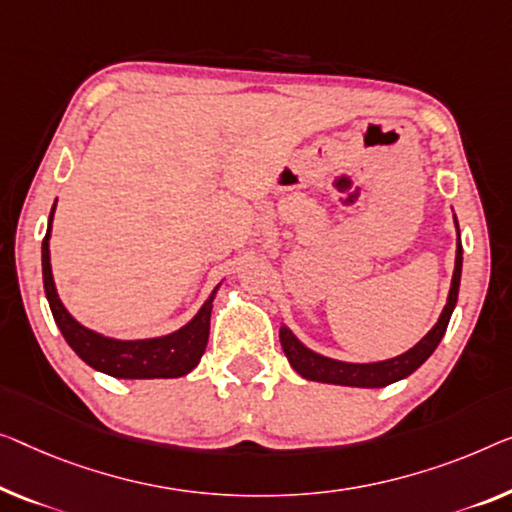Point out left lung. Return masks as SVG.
<instances>
[{
  "mask_svg": "<svg viewBox=\"0 0 512 512\" xmlns=\"http://www.w3.org/2000/svg\"><path fill=\"white\" fill-rule=\"evenodd\" d=\"M457 227V220H455ZM460 278H462V243H460V227H457V250H455V271L451 280V292L444 310L437 319V324L432 326L423 340H418L409 352H404L395 358H386V361L377 363H347V361H335V358L322 356L312 352L296 338V335L280 326V345L285 352L287 361L292 368L299 372L303 379L310 381H322V384H335V386H356V388H384L393 381H400L409 377L411 372L421 368V365L432 356L434 349L444 338L446 326L451 322V315L457 303V294H460Z\"/></svg>",
  "mask_w": 512,
  "mask_h": 512,
  "instance_id": "left-lung-1",
  "label": "left lung"
}]
</instances>
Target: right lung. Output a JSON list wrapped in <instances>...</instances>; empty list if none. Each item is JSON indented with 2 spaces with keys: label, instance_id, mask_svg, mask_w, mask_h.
<instances>
[{
  "label": "right lung",
  "instance_id": "1",
  "mask_svg": "<svg viewBox=\"0 0 512 512\" xmlns=\"http://www.w3.org/2000/svg\"><path fill=\"white\" fill-rule=\"evenodd\" d=\"M55 207L57 200L52 204L48 232H45L41 248L43 287L45 296H48L52 317H55L61 335H64V340L71 345L73 352L94 370L105 372V375L117 379H174L188 375L200 363L204 349H207L213 296H216L220 285L213 289L209 299L197 310V315L174 333L144 340H117L91 331L64 308V303H61L57 294L55 278H52L50 232Z\"/></svg>",
  "mask_w": 512,
  "mask_h": 512
}]
</instances>
